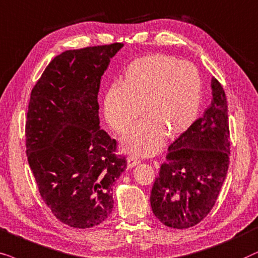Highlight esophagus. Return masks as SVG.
<instances>
[{"mask_svg": "<svg viewBox=\"0 0 258 258\" xmlns=\"http://www.w3.org/2000/svg\"><path fill=\"white\" fill-rule=\"evenodd\" d=\"M140 163V159L136 156H130L127 158V169H132L133 166L138 165Z\"/></svg>", "mask_w": 258, "mask_h": 258, "instance_id": "esophagus-1", "label": "esophagus"}]
</instances>
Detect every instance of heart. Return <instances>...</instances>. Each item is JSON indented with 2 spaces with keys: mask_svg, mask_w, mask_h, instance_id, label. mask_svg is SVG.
Wrapping results in <instances>:
<instances>
[{
  "mask_svg": "<svg viewBox=\"0 0 258 258\" xmlns=\"http://www.w3.org/2000/svg\"><path fill=\"white\" fill-rule=\"evenodd\" d=\"M203 81L194 64L165 54L139 57L127 67L120 86L104 98V113L119 135L128 132L142 114L145 119L123 138L128 152L151 156L165 137L174 139L197 119Z\"/></svg>",
  "mask_w": 258,
  "mask_h": 258,
  "instance_id": "b5f03b06",
  "label": "heart"
}]
</instances>
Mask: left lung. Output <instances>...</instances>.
Returning <instances> with one entry per match:
<instances>
[{"label":"left lung","mask_w":258,"mask_h":258,"mask_svg":"<svg viewBox=\"0 0 258 258\" xmlns=\"http://www.w3.org/2000/svg\"><path fill=\"white\" fill-rule=\"evenodd\" d=\"M211 88V105L169 146L151 191L154 216L170 228L187 229L203 221L228 173V100L217 79H212Z\"/></svg>","instance_id":"left-lung-1"}]
</instances>
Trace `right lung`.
<instances>
[{
    "label": "right lung",
    "mask_w": 258,
    "mask_h": 258,
    "mask_svg": "<svg viewBox=\"0 0 258 258\" xmlns=\"http://www.w3.org/2000/svg\"><path fill=\"white\" fill-rule=\"evenodd\" d=\"M115 42L66 50L32 89L26 120L27 159L41 198L72 228L99 225L112 212V185L126 169L118 143L99 127L98 92Z\"/></svg>",
    "instance_id": "obj_1"
}]
</instances>
